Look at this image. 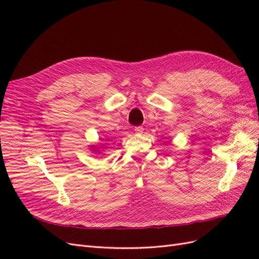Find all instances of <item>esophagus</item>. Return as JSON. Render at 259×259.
I'll return each instance as SVG.
<instances>
[{
  "instance_id": "1",
  "label": "esophagus",
  "mask_w": 259,
  "mask_h": 259,
  "mask_svg": "<svg viewBox=\"0 0 259 259\" xmlns=\"http://www.w3.org/2000/svg\"><path fill=\"white\" fill-rule=\"evenodd\" d=\"M137 134H143L144 133V127L143 126H137V127H135V130H134Z\"/></svg>"
}]
</instances>
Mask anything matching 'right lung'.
<instances>
[{
	"mask_svg": "<svg viewBox=\"0 0 259 259\" xmlns=\"http://www.w3.org/2000/svg\"><path fill=\"white\" fill-rule=\"evenodd\" d=\"M90 147H92V150L94 151V152H97V151H99V149H101V147L100 148H98V147H96V146H94V145H92V146H90ZM101 151V150H100Z\"/></svg>",
	"mask_w": 259,
	"mask_h": 259,
	"instance_id": "right-lung-1",
	"label": "right lung"
}]
</instances>
